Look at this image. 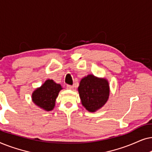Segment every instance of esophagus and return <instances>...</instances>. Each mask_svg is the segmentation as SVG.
I'll return each mask as SVG.
<instances>
[{
    "label": "esophagus",
    "instance_id": "34e87169",
    "mask_svg": "<svg viewBox=\"0 0 152 152\" xmlns=\"http://www.w3.org/2000/svg\"><path fill=\"white\" fill-rule=\"evenodd\" d=\"M66 87H67L68 89H70V90H73L74 88V86H72V85H67Z\"/></svg>",
    "mask_w": 152,
    "mask_h": 152
}]
</instances>
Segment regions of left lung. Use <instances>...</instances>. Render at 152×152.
Here are the masks:
<instances>
[{
	"instance_id": "obj_1",
	"label": "left lung",
	"mask_w": 152,
	"mask_h": 152,
	"mask_svg": "<svg viewBox=\"0 0 152 152\" xmlns=\"http://www.w3.org/2000/svg\"><path fill=\"white\" fill-rule=\"evenodd\" d=\"M78 91L82 104L90 112L103 107L109 96V85L104 78L88 75L80 81Z\"/></svg>"
}]
</instances>
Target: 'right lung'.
Segmentation results:
<instances>
[{
    "label": "right lung",
    "mask_w": 152,
    "mask_h": 152,
    "mask_svg": "<svg viewBox=\"0 0 152 152\" xmlns=\"http://www.w3.org/2000/svg\"><path fill=\"white\" fill-rule=\"evenodd\" d=\"M62 88L59 84L55 83L53 80H48L32 93L33 102L45 111H51L55 107L56 99Z\"/></svg>",
    "instance_id": "right-lung-1"
}]
</instances>
